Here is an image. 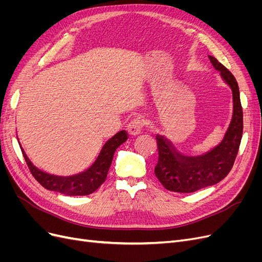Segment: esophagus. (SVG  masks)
Masks as SVG:
<instances>
[{
    "label": "esophagus",
    "instance_id": "34e87169",
    "mask_svg": "<svg viewBox=\"0 0 262 262\" xmlns=\"http://www.w3.org/2000/svg\"><path fill=\"white\" fill-rule=\"evenodd\" d=\"M145 125V120L142 118H137L132 120L128 125V132L131 136H138L139 133L142 132V129Z\"/></svg>",
    "mask_w": 262,
    "mask_h": 262
}]
</instances>
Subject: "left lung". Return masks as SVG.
I'll return each mask as SVG.
<instances>
[{"instance_id": "left-lung-1", "label": "left lung", "mask_w": 262, "mask_h": 262, "mask_svg": "<svg viewBox=\"0 0 262 262\" xmlns=\"http://www.w3.org/2000/svg\"><path fill=\"white\" fill-rule=\"evenodd\" d=\"M214 69L233 93V118L225 137L210 152L200 156H185L173 148L162 136H156L158 162L155 176L169 191L191 193L223 180L231 171L243 137V108L236 78L215 58L209 55Z\"/></svg>"}]
</instances>
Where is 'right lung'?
<instances>
[{"label": "right lung", "instance_id": "obj_1", "mask_svg": "<svg viewBox=\"0 0 262 262\" xmlns=\"http://www.w3.org/2000/svg\"><path fill=\"white\" fill-rule=\"evenodd\" d=\"M126 140H128V133L125 131L118 132L101 148L97 160L95 161L89 169L69 177L54 176L38 169L29 161L24 149L21 147L20 149L31 175L43 188L66 195H87L96 191L104 184L116 149L124 143Z\"/></svg>", "mask_w": 262, "mask_h": 262}]
</instances>
